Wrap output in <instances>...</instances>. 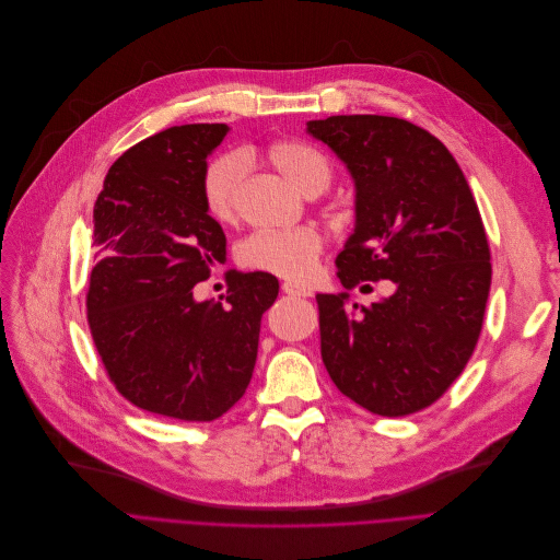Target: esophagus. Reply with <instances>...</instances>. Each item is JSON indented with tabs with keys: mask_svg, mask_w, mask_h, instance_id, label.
<instances>
[{
	"mask_svg": "<svg viewBox=\"0 0 560 560\" xmlns=\"http://www.w3.org/2000/svg\"><path fill=\"white\" fill-rule=\"evenodd\" d=\"M282 291H284L287 296H296V299H307V296H312V291H310L307 287H301V284L291 282V280L282 282Z\"/></svg>",
	"mask_w": 560,
	"mask_h": 560,
	"instance_id": "esophagus-1",
	"label": "esophagus"
}]
</instances>
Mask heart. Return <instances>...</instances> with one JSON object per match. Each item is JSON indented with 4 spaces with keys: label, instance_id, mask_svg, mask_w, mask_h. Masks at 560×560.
<instances>
[{
    "label": "heart",
    "instance_id": "1",
    "mask_svg": "<svg viewBox=\"0 0 560 560\" xmlns=\"http://www.w3.org/2000/svg\"><path fill=\"white\" fill-rule=\"evenodd\" d=\"M269 162L305 196H318L328 189L332 168L328 159L303 141H278L269 148ZM246 175V156L225 152L211 159L200 179V196L207 214L217 223H230L236 217L238 189ZM324 236L314 228L261 230L238 244L236 259L246 269L273 273L289 280L314 276L324 255Z\"/></svg>",
    "mask_w": 560,
    "mask_h": 560
}]
</instances>
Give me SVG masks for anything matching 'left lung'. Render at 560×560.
<instances>
[{
    "label": "left lung",
    "instance_id": "1",
    "mask_svg": "<svg viewBox=\"0 0 560 560\" xmlns=\"http://www.w3.org/2000/svg\"><path fill=\"white\" fill-rule=\"evenodd\" d=\"M307 131L355 179V232L335 261L341 284H394L362 307L316 296L324 364L364 410L419 412L454 385L481 337L492 280L481 211L454 154L419 125L330 116Z\"/></svg>",
    "mask_w": 560,
    "mask_h": 560
}]
</instances>
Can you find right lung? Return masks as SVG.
<instances>
[{"mask_svg": "<svg viewBox=\"0 0 560 560\" xmlns=\"http://www.w3.org/2000/svg\"><path fill=\"white\" fill-rule=\"evenodd\" d=\"M223 122L168 127L118 156L93 207L97 264L86 316L116 389L141 410L214 421L244 396L261 314L278 299L269 273L228 271L221 301L194 287L225 261L223 228L200 196Z\"/></svg>", "mask_w": 560, "mask_h": 560, "instance_id": "obj_1", "label": "right lung"}]
</instances>
